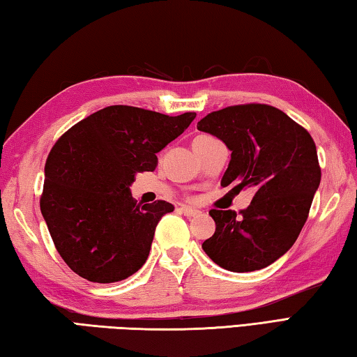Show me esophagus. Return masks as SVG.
<instances>
[{
	"instance_id": "obj_1",
	"label": "esophagus",
	"mask_w": 357,
	"mask_h": 357,
	"mask_svg": "<svg viewBox=\"0 0 357 357\" xmlns=\"http://www.w3.org/2000/svg\"><path fill=\"white\" fill-rule=\"evenodd\" d=\"M180 211H181V214H185L186 218H194L200 214L199 210H196V208H191V206H180Z\"/></svg>"
}]
</instances>
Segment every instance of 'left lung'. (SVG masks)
Wrapping results in <instances>:
<instances>
[{
	"instance_id": "left-lung-1",
	"label": "left lung",
	"mask_w": 357,
	"mask_h": 357,
	"mask_svg": "<svg viewBox=\"0 0 357 357\" xmlns=\"http://www.w3.org/2000/svg\"><path fill=\"white\" fill-rule=\"evenodd\" d=\"M197 129L231 151L220 185L234 192L253 188L239 216L211 210L216 231L202 248L230 272L271 266L294 245L307 219L321 178L317 149L309 132L284 112L266 104L231 105L208 113Z\"/></svg>"
}]
</instances>
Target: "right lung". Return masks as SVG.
Returning <instances> with one entry per match:
<instances>
[{"mask_svg":"<svg viewBox=\"0 0 357 357\" xmlns=\"http://www.w3.org/2000/svg\"><path fill=\"white\" fill-rule=\"evenodd\" d=\"M196 118L110 105L74 124L50 152L40 210L57 252L73 272L91 283H116L149 257L169 202L137 204V172L153 171L155 153Z\"/></svg>","mask_w":357,"mask_h":357,"instance_id":"obj_1","label":"right lung"}]
</instances>
